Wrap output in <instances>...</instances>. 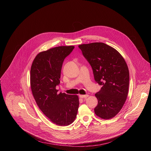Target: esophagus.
<instances>
[{"label": "esophagus", "mask_w": 151, "mask_h": 151, "mask_svg": "<svg viewBox=\"0 0 151 151\" xmlns=\"http://www.w3.org/2000/svg\"><path fill=\"white\" fill-rule=\"evenodd\" d=\"M79 96H80V98H84V99H86V98L88 96V95H79Z\"/></svg>", "instance_id": "obj_1"}]
</instances>
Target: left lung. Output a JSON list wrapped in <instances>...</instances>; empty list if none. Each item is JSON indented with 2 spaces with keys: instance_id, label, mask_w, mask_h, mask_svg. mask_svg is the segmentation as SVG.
<instances>
[{
  "instance_id": "obj_1",
  "label": "left lung",
  "mask_w": 151,
  "mask_h": 151,
  "mask_svg": "<svg viewBox=\"0 0 151 151\" xmlns=\"http://www.w3.org/2000/svg\"><path fill=\"white\" fill-rule=\"evenodd\" d=\"M90 64L95 81L102 86L95 93V114L103 119L114 117L123 108L129 86V71L123 56L113 47L102 42L78 46Z\"/></svg>"
}]
</instances>
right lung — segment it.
Instances as JSON below:
<instances>
[{"instance_id":"add662e5","label":"right lung","mask_w":151,"mask_h":151,"mask_svg":"<svg viewBox=\"0 0 151 151\" xmlns=\"http://www.w3.org/2000/svg\"><path fill=\"white\" fill-rule=\"evenodd\" d=\"M73 46L55 47L38 53L30 71V83L34 98L40 110L56 125L65 126L75 120L79 106L77 95L60 92V84L63 63L74 49Z\"/></svg>"}]
</instances>
